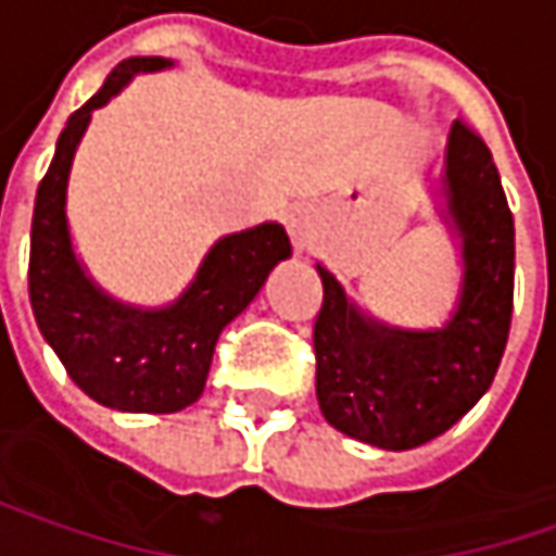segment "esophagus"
I'll list each match as a JSON object with an SVG mask.
<instances>
[{
  "label": "esophagus",
  "mask_w": 556,
  "mask_h": 556,
  "mask_svg": "<svg viewBox=\"0 0 556 556\" xmlns=\"http://www.w3.org/2000/svg\"><path fill=\"white\" fill-rule=\"evenodd\" d=\"M286 232H289V239H292V245L299 248H308L314 242V236H317V223H314V216L308 211H302V207H295V211L286 213Z\"/></svg>",
  "instance_id": "34e87169"
}]
</instances>
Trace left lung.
<instances>
[{"label": "left lung", "mask_w": 556, "mask_h": 556, "mask_svg": "<svg viewBox=\"0 0 556 556\" xmlns=\"http://www.w3.org/2000/svg\"><path fill=\"white\" fill-rule=\"evenodd\" d=\"M446 223L463 245V286L441 330H400L362 314L317 264V403L349 438L412 450L453 428L501 368L513 317V213L491 150L453 122L443 156Z\"/></svg>", "instance_id": "8db88e82"}]
</instances>
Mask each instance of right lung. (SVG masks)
<instances>
[{
  "instance_id": "add662e5",
  "label": "right lung",
  "mask_w": 556,
  "mask_h": 556,
  "mask_svg": "<svg viewBox=\"0 0 556 556\" xmlns=\"http://www.w3.org/2000/svg\"><path fill=\"white\" fill-rule=\"evenodd\" d=\"M169 65L163 55L125 59L81 110L68 115L37 188L27 270L37 327L68 377L100 406L150 415L179 412L204 393L223 327L251 305L267 274L292 254L279 223L223 236L204 254L191 286L166 308L115 302L84 274L65 216L75 150L93 110L106 106L135 75Z\"/></svg>"
}]
</instances>
